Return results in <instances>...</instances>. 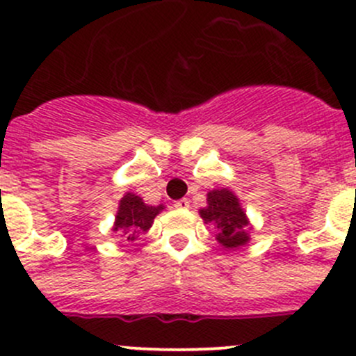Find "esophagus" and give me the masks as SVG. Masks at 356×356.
<instances>
[{"instance_id": "obj_1", "label": "esophagus", "mask_w": 356, "mask_h": 356, "mask_svg": "<svg viewBox=\"0 0 356 356\" xmlns=\"http://www.w3.org/2000/svg\"><path fill=\"white\" fill-rule=\"evenodd\" d=\"M174 207L177 209H188L189 208V200H186V197H182V200H177L174 203Z\"/></svg>"}]
</instances>
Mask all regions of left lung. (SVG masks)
<instances>
[{
    "mask_svg": "<svg viewBox=\"0 0 356 356\" xmlns=\"http://www.w3.org/2000/svg\"><path fill=\"white\" fill-rule=\"evenodd\" d=\"M200 215L204 223H215L220 230L216 238L228 249L241 247L249 241L244 230L247 227L245 213L242 211L237 196L230 191L215 189L208 193V207L201 209Z\"/></svg>",
    "mask_w": 356,
    "mask_h": 356,
    "instance_id": "left-lung-1",
    "label": "left lung"
}]
</instances>
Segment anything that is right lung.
Returning <instances> with one entry per match:
<instances>
[{"instance_id":"right-lung-1","label":"right lung","mask_w":356,"mask_h":356,"mask_svg":"<svg viewBox=\"0 0 356 356\" xmlns=\"http://www.w3.org/2000/svg\"><path fill=\"white\" fill-rule=\"evenodd\" d=\"M160 209H163L162 204L160 207H148L140 196L128 193L119 203L114 232H122V235L128 241H134V238L140 237V234L148 232L153 218L159 215Z\"/></svg>"}]
</instances>
